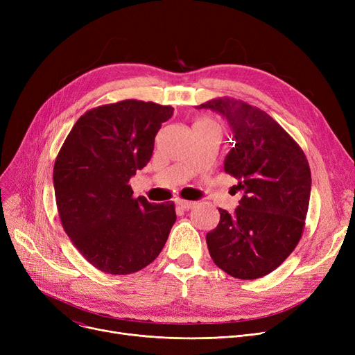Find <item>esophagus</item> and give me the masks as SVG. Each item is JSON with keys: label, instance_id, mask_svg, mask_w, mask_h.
Listing matches in <instances>:
<instances>
[{"label": "esophagus", "instance_id": "obj_1", "mask_svg": "<svg viewBox=\"0 0 355 355\" xmlns=\"http://www.w3.org/2000/svg\"><path fill=\"white\" fill-rule=\"evenodd\" d=\"M175 204H177L178 207H181V209H184V210H190V209H193V207L196 206L194 201L182 200V198H177V200H175Z\"/></svg>", "mask_w": 355, "mask_h": 355}]
</instances>
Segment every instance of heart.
<instances>
[{"instance_id": "obj_1", "label": "heart", "mask_w": 355, "mask_h": 355, "mask_svg": "<svg viewBox=\"0 0 355 355\" xmlns=\"http://www.w3.org/2000/svg\"><path fill=\"white\" fill-rule=\"evenodd\" d=\"M197 123H211V122H210V121H207V119H201V121H198ZM197 123H196V125H197Z\"/></svg>"}]
</instances>
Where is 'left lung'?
<instances>
[{
    "label": "left lung",
    "mask_w": 355,
    "mask_h": 355,
    "mask_svg": "<svg viewBox=\"0 0 355 355\" xmlns=\"http://www.w3.org/2000/svg\"><path fill=\"white\" fill-rule=\"evenodd\" d=\"M225 116L234 146L225 171L243 193L234 213L218 209L207 233L213 262L237 279H259L281 266L304 233L311 196V170L302 148L265 110L234 98L197 106Z\"/></svg>",
    "instance_id": "left-lung-1"
}]
</instances>
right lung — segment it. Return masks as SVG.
<instances>
[{
  "label": "right lung",
  "mask_w": 355,
  "mask_h": 355,
  "mask_svg": "<svg viewBox=\"0 0 355 355\" xmlns=\"http://www.w3.org/2000/svg\"><path fill=\"white\" fill-rule=\"evenodd\" d=\"M174 107L126 99L93 107L73 125L53 168L62 226L90 265L129 275L161 253L177 220L174 202L134 197L129 180L153 157Z\"/></svg>",
  "instance_id": "right-lung-1"
}]
</instances>
